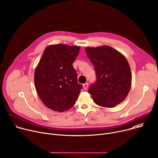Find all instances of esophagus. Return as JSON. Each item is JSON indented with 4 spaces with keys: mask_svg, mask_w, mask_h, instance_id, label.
I'll return each mask as SVG.
<instances>
[{
    "mask_svg": "<svg viewBox=\"0 0 158 158\" xmlns=\"http://www.w3.org/2000/svg\"><path fill=\"white\" fill-rule=\"evenodd\" d=\"M88 85H89V83L88 82H86L85 84H83V88L85 89H86L88 87Z\"/></svg>",
    "mask_w": 158,
    "mask_h": 158,
    "instance_id": "1",
    "label": "esophagus"
}]
</instances>
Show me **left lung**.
Instances as JSON below:
<instances>
[{
  "mask_svg": "<svg viewBox=\"0 0 158 158\" xmlns=\"http://www.w3.org/2000/svg\"><path fill=\"white\" fill-rule=\"evenodd\" d=\"M97 76L88 90L96 104L112 108L121 103L130 90L131 73L128 62L109 46L86 48Z\"/></svg>",
  "mask_w": 158,
  "mask_h": 158,
  "instance_id": "1",
  "label": "left lung"
}]
</instances>
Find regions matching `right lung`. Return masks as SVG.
I'll list each match as a JSON object with an SVG mask.
<instances>
[{
  "label": "right lung",
  "instance_id": "1",
  "mask_svg": "<svg viewBox=\"0 0 158 158\" xmlns=\"http://www.w3.org/2000/svg\"><path fill=\"white\" fill-rule=\"evenodd\" d=\"M79 50L77 46H49L35 69L34 83L37 93L45 106L52 110L70 109L82 88L72 65Z\"/></svg>",
  "mask_w": 158,
  "mask_h": 158
}]
</instances>
